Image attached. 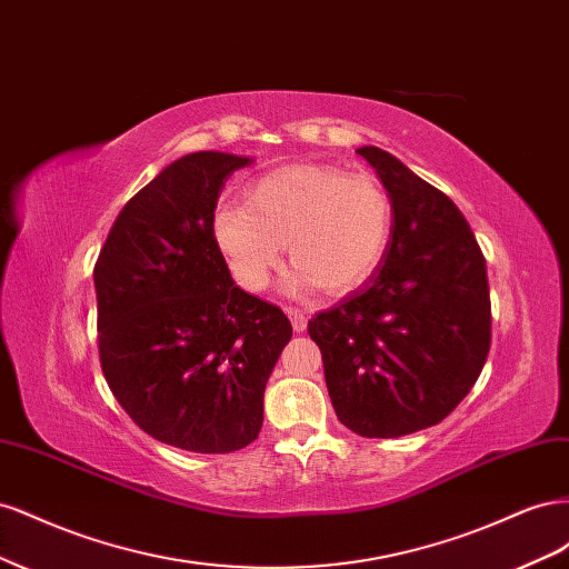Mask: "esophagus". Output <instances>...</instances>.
Returning <instances> with one entry per match:
<instances>
[{"instance_id":"obj_1","label":"esophagus","mask_w":569,"mask_h":569,"mask_svg":"<svg viewBox=\"0 0 569 569\" xmlns=\"http://www.w3.org/2000/svg\"><path fill=\"white\" fill-rule=\"evenodd\" d=\"M287 316L291 320V325H295V330L301 335L308 330V316L303 311H299V308H287Z\"/></svg>"}]
</instances>
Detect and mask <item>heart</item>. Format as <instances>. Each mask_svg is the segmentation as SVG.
<instances>
[{
  "label": "heart",
  "mask_w": 569,
  "mask_h": 569,
  "mask_svg": "<svg viewBox=\"0 0 569 569\" xmlns=\"http://www.w3.org/2000/svg\"><path fill=\"white\" fill-rule=\"evenodd\" d=\"M393 209L385 187L368 176L325 163L278 168L258 178L247 201H222L211 216V237L232 278L263 291L284 256L289 295L325 287L343 295L372 278L389 249Z\"/></svg>",
  "instance_id": "b5f03b06"
}]
</instances>
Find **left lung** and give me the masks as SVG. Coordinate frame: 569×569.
<instances>
[{
    "instance_id": "left-lung-1",
    "label": "left lung",
    "mask_w": 569,
    "mask_h": 569,
    "mask_svg": "<svg viewBox=\"0 0 569 569\" xmlns=\"http://www.w3.org/2000/svg\"><path fill=\"white\" fill-rule=\"evenodd\" d=\"M391 199L393 230L363 289L308 322L337 418L368 439L441 422L487 363V263L468 220L437 187L377 147L356 149Z\"/></svg>"
}]
</instances>
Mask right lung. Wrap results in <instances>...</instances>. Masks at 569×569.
I'll return each mask as SVG.
<instances>
[{
	"label": "right lung",
	"mask_w": 569,
	"mask_h": 569,
	"mask_svg": "<svg viewBox=\"0 0 569 569\" xmlns=\"http://www.w3.org/2000/svg\"><path fill=\"white\" fill-rule=\"evenodd\" d=\"M249 163L194 151L166 166L118 213L94 266L116 401L149 437L194 453L258 437L268 377L291 339L278 306L234 284L211 237L222 187Z\"/></svg>",
	"instance_id": "right-lung-1"
}]
</instances>
